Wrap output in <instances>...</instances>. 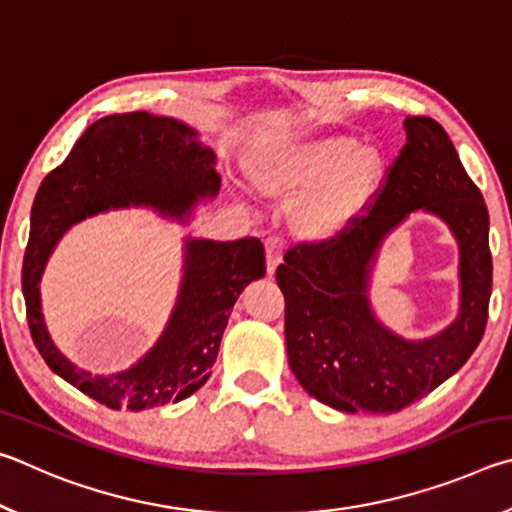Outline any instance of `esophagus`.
<instances>
[{"mask_svg":"<svg viewBox=\"0 0 512 512\" xmlns=\"http://www.w3.org/2000/svg\"><path fill=\"white\" fill-rule=\"evenodd\" d=\"M282 264V239L268 237L266 239V271L268 275L275 273V268Z\"/></svg>","mask_w":512,"mask_h":512,"instance_id":"34e87169","label":"esophagus"}]
</instances>
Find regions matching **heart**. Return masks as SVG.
Masks as SVG:
<instances>
[{"instance_id":"obj_1","label":"heart","mask_w":512,"mask_h":512,"mask_svg":"<svg viewBox=\"0 0 512 512\" xmlns=\"http://www.w3.org/2000/svg\"><path fill=\"white\" fill-rule=\"evenodd\" d=\"M388 164L375 144L350 137H309L259 155L253 180L273 198H300L293 228L302 239L332 244L363 221L384 189Z\"/></svg>"}]
</instances>
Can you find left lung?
I'll return each instance as SVG.
<instances>
[{
    "label": "left lung",
    "instance_id": "left-lung-1",
    "mask_svg": "<svg viewBox=\"0 0 512 512\" xmlns=\"http://www.w3.org/2000/svg\"><path fill=\"white\" fill-rule=\"evenodd\" d=\"M402 126L404 149L357 228L332 244L291 248L275 273L293 375L343 413H395L422 400L472 357L488 323V207L436 119L406 117ZM413 211L438 215L453 230L462 282L457 318L418 342L381 324L367 293L380 244Z\"/></svg>",
    "mask_w": 512,
    "mask_h": 512
}]
</instances>
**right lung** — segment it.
<instances>
[{
	"mask_svg": "<svg viewBox=\"0 0 512 512\" xmlns=\"http://www.w3.org/2000/svg\"><path fill=\"white\" fill-rule=\"evenodd\" d=\"M214 167V151L183 121L144 110L124 112L94 121L38 189L22 266L33 343L58 377L110 409L142 411L180 402L210 379L230 309L239 293L266 273L262 241L187 237L183 280L169 323L140 361L115 375H92L74 366L51 341L40 302L47 259L72 225L101 212L149 207L189 223L196 203L219 194L221 176Z\"/></svg>",
	"mask_w": 512,
	"mask_h": 512,
	"instance_id": "obj_1",
	"label": "right lung"
}]
</instances>
